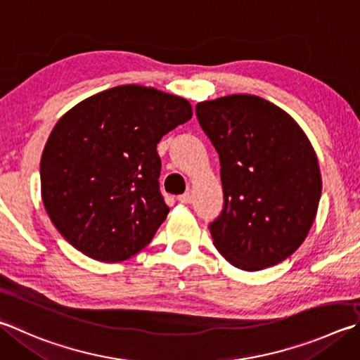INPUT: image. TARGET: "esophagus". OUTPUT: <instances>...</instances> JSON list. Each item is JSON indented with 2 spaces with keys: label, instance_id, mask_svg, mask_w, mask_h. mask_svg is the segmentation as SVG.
Instances as JSON below:
<instances>
[{
  "label": "esophagus",
  "instance_id": "34e87169",
  "mask_svg": "<svg viewBox=\"0 0 360 360\" xmlns=\"http://www.w3.org/2000/svg\"><path fill=\"white\" fill-rule=\"evenodd\" d=\"M178 200H179V202H184V205H187V202H192L193 197H192V193H191V192H186V193L179 195Z\"/></svg>",
  "mask_w": 360,
  "mask_h": 360
}]
</instances>
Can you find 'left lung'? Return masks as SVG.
Here are the masks:
<instances>
[{
    "instance_id": "1",
    "label": "left lung",
    "mask_w": 360,
    "mask_h": 360,
    "mask_svg": "<svg viewBox=\"0 0 360 360\" xmlns=\"http://www.w3.org/2000/svg\"><path fill=\"white\" fill-rule=\"evenodd\" d=\"M197 116L220 159L225 205L209 225L215 248L243 271L278 264L305 240L321 198L309 136L258 96L200 102Z\"/></svg>"
}]
</instances>
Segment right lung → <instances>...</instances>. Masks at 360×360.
I'll return each instance as SVG.
<instances>
[{"mask_svg": "<svg viewBox=\"0 0 360 360\" xmlns=\"http://www.w3.org/2000/svg\"><path fill=\"white\" fill-rule=\"evenodd\" d=\"M191 117L188 101L140 84L102 91L63 115L41 158L42 201L61 236L103 263L151 243L169 212L158 143Z\"/></svg>", "mask_w": 360, "mask_h": 360, "instance_id": "right-lung-1", "label": "right lung"}]
</instances>
